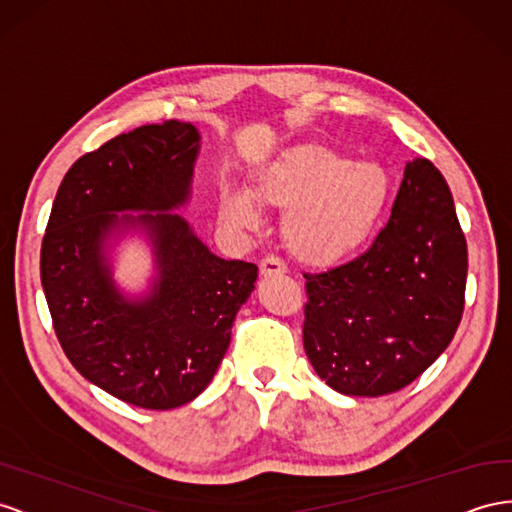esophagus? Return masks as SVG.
I'll return each mask as SVG.
<instances>
[{
    "mask_svg": "<svg viewBox=\"0 0 512 512\" xmlns=\"http://www.w3.org/2000/svg\"><path fill=\"white\" fill-rule=\"evenodd\" d=\"M286 271H288L286 262L278 256H267V258L260 260V273L265 275V278H269V275H282Z\"/></svg>",
    "mask_w": 512,
    "mask_h": 512,
    "instance_id": "34e87169",
    "label": "esophagus"
}]
</instances>
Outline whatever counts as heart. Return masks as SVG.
I'll return each mask as SVG.
<instances>
[{
  "label": "heart",
  "instance_id": "obj_1",
  "mask_svg": "<svg viewBox=\"0 0 512 512\" xmlns=\"http://www.w3.org/2000/svg\"><path fill=\"white\" fill-rule=\"evenodd\" d=\"M388 196L381 165L303 144L262 165L252 191L230 181L219 187V217L237 232H258L267 222L260 202L280 206L290 250L312 265H334L370 239Z\"/></svg>",
  "mask_w": 512,
  "mask_h": 512
}]
</instances>
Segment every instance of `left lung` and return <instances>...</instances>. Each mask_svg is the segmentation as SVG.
<instances>
[{"label":"left lung","mask_w":512,"mask_h":512,"mask_svg":"<svg viewBox=\"0 0 512 512\" xmlns=\"http://www.w3.org/2000/svg\"><path fill=\"white\" fill-rule=\"evenodd\" d=\"M306 278L303 349L331 390L398 392L454 338L465 303L467 243L446 178L405 165L390 222L370 250Z\"/></svg>","instance_id":"1"}]
</instances>
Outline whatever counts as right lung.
I'll use <instances>...</instances> for the list:
<instances>
[{
  "label": "right lung",
  "instance_id": "1",
  "mask_svg": "<svg viewBox=\"0 0 512 512\" xmlns=\"http://www.w3.org/2000/svg\"><path fill=\"white\" fill-rule=\"evenodd\" d=\"M198 153V129L168 120L77 159L40 250V282L66 357L81 377L142 409L181 407L206 390L258 278L256 265L215 256L174 213L191 198ZM129 231L154 247L156 278L140 298L119 290L108 256Z\"/></svg>",
  "mask_w": 512,
  "mask_h": 512
}]
</instances>
